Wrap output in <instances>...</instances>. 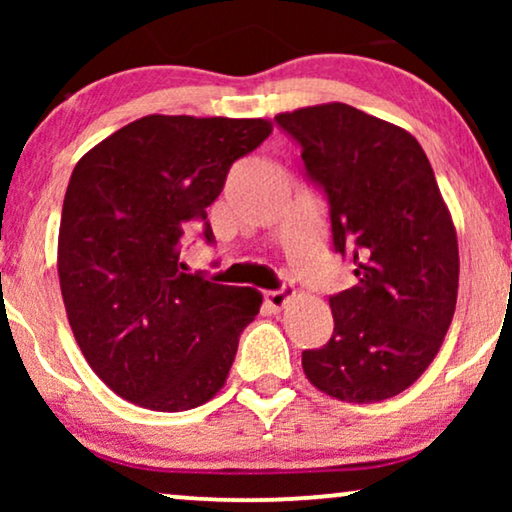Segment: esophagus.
<instances>
[{"instance_id": "esophagus-1", "label": "esophagus", "mask_w": 512, "mask_h": 512, "mask_svg": "<svg viewBox=\"0 0 512 512\" xmlns=\"http://www.w3.org/2000/svg\"><path fill=\"white\" fill-rule=\"evenodd\" d=\"M291 296H293L291 286H282V289L265 293V303H268L272 310H282V307L291 300Z\"/></svg>"}]
</instances>
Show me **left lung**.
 Wrapping results in <instances>:
<instances>
[{"label": "left lung", "instance_id": "obj_1", "mask_svg": "<svg viewBox=\"0 0 512 512\" xmlns=\"http://www.w3.org/2000/svg\"><path fill=\"white\" fill-rule=\"evenodd\" d=\"M328 200L333 247L356 286L328 298L333 335L305 349L314 387L347 403L401 394L436 359L452 324L459 247L450 209L415 137L349 104L277 114Z\"/></svg>", "mask_w": 512, "mask_h": 512}]
</instances>
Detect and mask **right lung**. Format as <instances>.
<instances>
[{
	"label": "right lung",
	"instance_id": "obj_1",
	"mask_svg": "<svg viewBox=\"0 0 512 512\" xmlns=\"http://www.w3.org/2000/svg\"><path fill=\"white\" fill-rule=\"evenodd\" d=\"M272 132L265 118L151 114L93 146L69 179L58 277L69 326L95 375L158 412L198 408L226 384L251 286L181 272V235L202 223L230 165Z\"/></svg>",
	"mask_w": 512,
	"mask_h": 512
}]
</instances>
